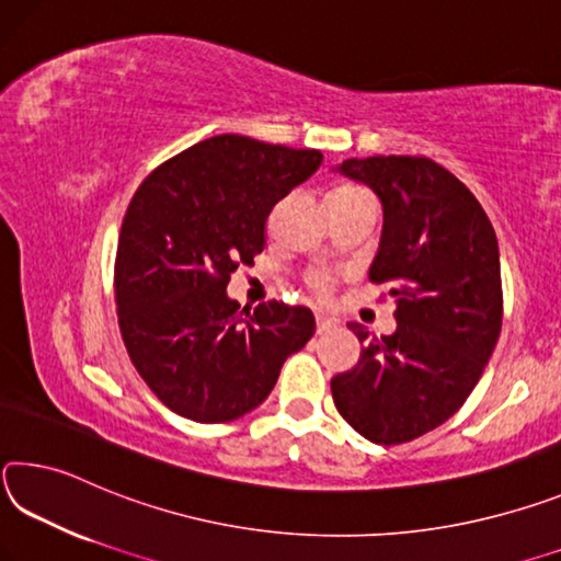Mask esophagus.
I'll use <instances>...</instances> for the list:
<instances>
[{
	"label": "esophagus",
	"instance_id": "1",
	"mask_svg": "<svg viewBox=\"0 0 561 561\" xmlns=\"http://www.w3.org/2000/svg\"><path fill=\"white\" fill-rule=\"evenodd\" d=\"M335 323H337V320H335V318H330V316H325V313H318V316H316L318 335H323V333H328V330H330V328H335Z\"/></svg>",
	"mask_w": 561,
	"mask_h": 561
}]
</instances>
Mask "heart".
I'll return each instance as SVG.
<instances>
[{"label": "heart", "instance_id": "b5f03b06", "mask_svg": "<svg viewBox=\"0 0 561 561\" xmlns=\"http://www.w3.org/2000/svg\"><path fill=\"white\" fill-rule=\"evenodd\" d=\"M333 196H341V198H347V196H367L365 191H360V188H353V186H343V188H337V191H333ZM316 286H318V290H325L328 288V283H325V278H318L316 280Z\"/></svg>", "mask_w": 561, "mask_h": 561}]
</instances>
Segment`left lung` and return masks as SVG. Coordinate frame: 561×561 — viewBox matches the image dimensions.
I'll return each instance as SVG.
<instances>
[{
    "label": "left lung",
    "instance_id": "1",
    "mask_svg": "<svg viewBox=\"0 0 561 561\" xmlns=\"http://www.w3.org/2000/svg\"><path fill=\"white\" fill-rule=\"evenodd\" d=\"M382 204L370 280L394 298L392 335L365 343L353 370L330 380L335 408L378 445L410 443L460 410L502 328L500 245L480 201L422 156L347 159L333 169Z\"/></svg>",
    "mask_w": 561,
    "mask_h": 561
}]
</instances>
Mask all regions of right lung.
I'll use <instances>...</instances> for the list:
<instances>
[{
  "instance_id": "1",
  "label": "right lung",
  "mask_w": 561,
  "mask_h": 561,
  "mask_svg": "<svg viewBox=\"0 0 561 561\" xmlns=\"http://www.w3.org/2000/svg\"><path fill=\"white\" fill-rule=\"evenodd\" d=\"M320 163L316 149L220 134L173 156L134 194L116 248L118 328L144 382L176 415L204 425L243 417L313 337L308 308L241 310L226 286L263 251L273 206Z\"/></svg>"
}]
</instances>
